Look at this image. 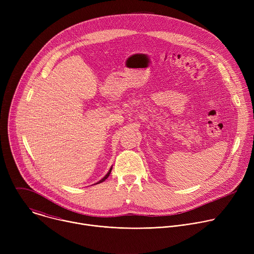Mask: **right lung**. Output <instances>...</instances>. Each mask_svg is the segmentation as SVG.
Returning <instances> with one entry per match:
<instances>
[{
    "label": "right lung",
    "mask_w": 254,
    "mask_h": 254,
    "mask_svg": "<svg viewBox=\"0 0 254 254\" xmlns=\"http://www.w3.org/2000/svg\"><path fill=\"white\" fill-rule=\"evenodd\" d=\"M112 169H113V168H111V170H110V171H108V173H107V174H106V175H105V176H104V177H103V178H102V179H101V180L99 181V182H98V183H96V184H99V183L103 182V181H105V180H106V179L108 178V176H110V174H111V172H112Z\"/></svg>",
    "instance_id": "right-lung-1"
}]
</instances>
